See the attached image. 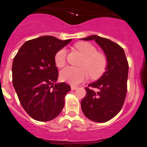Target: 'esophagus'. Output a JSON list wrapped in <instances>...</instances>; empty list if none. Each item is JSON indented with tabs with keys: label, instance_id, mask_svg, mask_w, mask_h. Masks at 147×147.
<instances>
[{
	"label": "esophagus",
	"instance_id": "34e87169",
	"mask_svg": "<svg viewBox=\"0 0 147 147\" xmlns=\"http://www.w3.org/2000/svg\"><path fill=\"white\" fill-rule=\"evenodd\" d=\"M77 86H71V90H75L77 89Z\"/></svg>",
	"mask_w": 147,
	"mask_h": 147
}]
</instances>
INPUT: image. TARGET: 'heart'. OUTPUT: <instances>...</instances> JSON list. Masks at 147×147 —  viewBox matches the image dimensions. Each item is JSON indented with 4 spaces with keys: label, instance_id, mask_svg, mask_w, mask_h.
<instances>
[{
    "label": "heart",
    "instance_id": "heart-1",
    "mask_svg": "<svg viewBox=\"0 0 147 147\" xmlns=\"http://www.w3.org/2000/svg\"><path fill=\"white\" fill-rule=\"evenodd\" d=\"M76 49L84 57L81 63V67L76 68L66 66L61 70V80L72 85L82 82L90 75L92 78H97L105 72L107 65V59L105 54L97 52L96 48L89 42H79L75 45ZM67 50L61 48L55 55V62L57 66L62 67L66 63Z\"/></svg>",
    "mask_w": 147,
    "mask_h": 147
}]
</instances>
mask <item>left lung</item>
Instances as JSON below:
<instances>
[{"instance_id": "obj_1", "label": "left lung", "mask_w": 147, "mask_h": 147, "mask_svg": "<svg viewBox=\"0 0 147 147\" xmlns=\"http://www.w3.org/2000/svg\"><path fill=\"white\" fill-rule=\"evenodd\" d=\"M81 40H94L107 57L106 71L98 81L85 88L86 95L81 102V109L88 119L105 123L116 116L124 104L127 90L128 61L123 48L109 39L94 35ZM92 88L99 90L93 91Z\"/></svg>"}]
</instances>
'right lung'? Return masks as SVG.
I'll use <instances>...</instances> for the list:
<instances>
[{
  "instance_id": "right-lung-1",
  "label": "right lung",
  "mask_w": 147,
  "mask_h": 147,
  "mask_svg": "<svg viewBox=\"0 0 147 147\" xmlns=\"http://www.w3.org/2000/svg\"><path fill=\"white\" fill-rule=\"evenodd\" d=\"M72 40L42 36L26 41L14 57L12 81L20 104L36 121H50L60 114L71 88L56 84L58 70L55 55Z\"/></svg>"
}]
</instances>
